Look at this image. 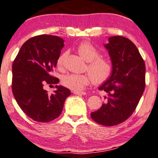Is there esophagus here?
<instances>
[{"mask_svg":"<svg viewBox=\"0 0 158 158\" xmlns=\"http://www.w3.org/2000/svg\"><path fill=\"white\" fill-rule=\"evenodd\" d=\"M73 93L74 94H76V95H85L86 93L85 92V91H73Z\"/></svg>","mask_w":158,"mask_h":158,"instance_id":"1","label":"esophagus"}]
</instances>
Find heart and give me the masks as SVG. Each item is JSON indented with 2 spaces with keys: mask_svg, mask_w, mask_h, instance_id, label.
Masks as SVG:
<instances>
[{
  "mask_svg": "<svg viewBox=\"0 0 158 158\" xmlns=\"http://www.w3.org/2000/svg\"><path fill=\"white\" fill-rule=\"evenodd\" d=\"M79 55L88 62V70L89 73H69L62 77V84L73 91H81L91 81L96 85L102 84L108 79L112 70V64L108 59L100 58L98 50L88 41L79 43L77 47ZM67 53H62L58 57L57 65H63Z\"/></svg>",
  "mask_w": 158,
  "mask_h": 158,
  "instance_id": "1",
  "label": "heart"
}]
</instances>
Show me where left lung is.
I'll use <instances>...</instances> for the list:
<instances>
[{
	"instance_id": "1",
	"label": "left lung",
	"mask_w": 158,
	"mask_h": 158,
	"mask_svg": "<svg viewBox=\"0 0 158 158\" xmlns=\"http://www.w3.org/2000/svg\"><path fill=\"white\" fill-rule=\"evenodd\" d=\"M104 44L112 61L111 75L99 87L106 102L91 117L98 124L113 126L127 120L136 110L145 86V62L132 41L121 36L109 37Z\"/></svg>"
}]
</instances>
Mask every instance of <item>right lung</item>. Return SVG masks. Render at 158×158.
I'll list each match as a JSON object with an SVG mask.
<instances>
[{
    "label": "right lung",
    "instance_id": "add662e5",
    "mask_svg": "<svg viewBox=\"0 0 158 158\" xmlns=\"http://www.w3.org/2000/svg\"><path fill=\"white\" fill-rule=\"evenodd\" d=\"M64 43V40L57 36H36L22 45L13 61V95L22 110L38 122H48L58 118L66 98L71 94L62 85H55L56 89L52 94L43 88L46 85L59 82L52 73Z\"/></svg>",
    "mask_w": 158,
    "mask_h": 158
}]
</instances>
